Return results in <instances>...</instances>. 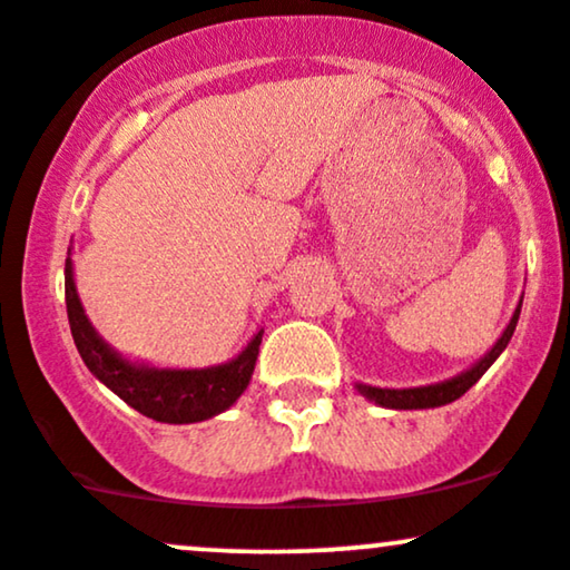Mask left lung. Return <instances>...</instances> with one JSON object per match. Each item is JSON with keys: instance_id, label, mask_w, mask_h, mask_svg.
Instances as JSON below:
<instances>
[{"instance_id": "obj_1", "label": "left lung", "mask_w": 570, "mask_h": 570, "mask_svg": "<svg viewBox=\"0 0 570 570\" xmlns=\"http://www.w3.org/2000/svg\"><path fill=\"white\" fill-rule=\"evenodd\" d=\"M520 307H522V297L517 303L512 318H509L507 330L501 332V337L495 340V345L490 348L480 362H474L472 367L458 372V375L448 377V381L440 383H429V385H412V389H381V385H367V383H356V391L370 402H375L377 407L385 410H431V407H442V404L455 402L466 394L472 385L480 381L482 375L490 370V364L501 356L503 348L509 345V340L514 335L517 318H520Z\"/></svg>"}]
</instances>
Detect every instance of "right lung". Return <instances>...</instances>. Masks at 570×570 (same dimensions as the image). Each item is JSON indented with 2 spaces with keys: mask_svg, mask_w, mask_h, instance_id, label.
<instances>
[{
  "mask_svg": "<svg viewBox=\"0 0 570 570\" xmlns=\"http://www.w3.org/2000/svg\"><path fill=\"white\" fill-rule=\"evenodd\" d=\"M67 313L77 351H80L85 367L94 372L96 381H101L112 394L120 396L134 410H139L141 415L160 423H176V426L208 421V417L230 410L238 402V396L252 381L265 332H254V337L248 340L238 356H233L225 364H214V367L176 370L134 362V358L117 353L85 316L82 299L75 284L71 252L67 257Z\"/></svg>",
  "mask_w": 570,
  "mask_h": 570,
  "instance_id": "obj_1",
  "label": "right lung"
}]
</instances>
